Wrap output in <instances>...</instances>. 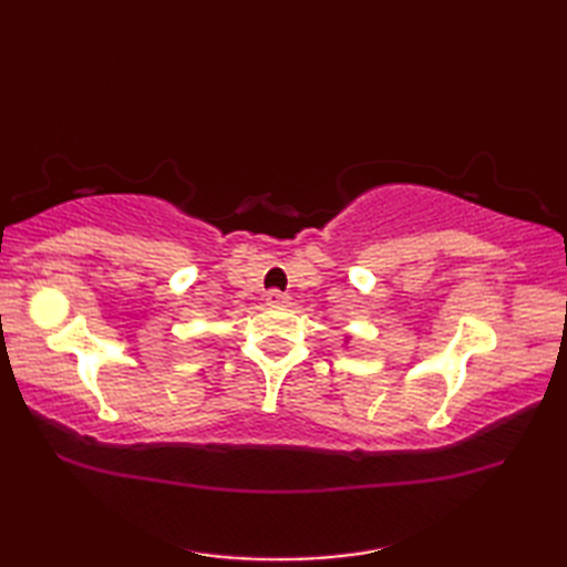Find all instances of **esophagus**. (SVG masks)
<instances>
[{"label":"esophagus","mask_w":567,"mask_h":567,"mask_svg":"<svg viewBox=\"0 0 567 567\" xmlns=\"http://www.w3.org/2000/svg\"><path fill=\"white\" fill-rule=\"evenodd\" d=\"M265 302H268L270 307H282V305L290 302V297L280 292V290H270L268 295H265Z\"/></svg>","instance_id":"1"}]
</instances>
